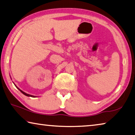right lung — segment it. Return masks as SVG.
Here are the masks:
<instances>
[{
    "mask_svg": "<svg viewBox=\"0 0 135 135\" xmlns=\"http://www.w3.org/2000/svg\"><path fill=\"white\" fill-rule=\"evenodd\" d=\"M18 89H19V90H20V92H21V93H23V94H24V95H26V96H27V97H35V96H33V95H29V94H27V93H25V92H23V91H22L21 90H20L19 88H18Z\"/></svg>",
    "mask_w": 135,
    "mask_h": 135,
    "instance_id": "1",
    "label": "right lung"
}]
</instances>
